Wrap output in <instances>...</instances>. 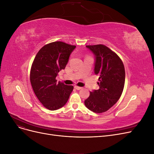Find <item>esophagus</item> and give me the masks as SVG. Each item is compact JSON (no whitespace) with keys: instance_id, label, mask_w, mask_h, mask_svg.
<instances>
[{"instance_id":"esophagus-1","label":"esophagus","mask_w":154,"mask_h":154,"mask_svg":"<svg viewBox=\"0 0 154 154\" xmlns=\"http://www.w3.org/2000/svg\"><path fill=\"white\" fill-rule=\"evenodd\" d=\"M74 88H75L76 90H80L81 88H82V87H78V86H76H76H74Z\"/></svg>"}]
</instances>
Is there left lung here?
<instances>
[{
    "label": "left lung",
    "mask_w": 154,
    "mask_h": 154,
    "mask_svg": "<svg viewBox=\"0 0 154 154\" xmlns=\"http://www.w3.org/2000/svg\"><path fill=\"white\" fill-rule=\"evenodd\" d=\"M86 48L94 55V71L99 76L100 88L90 92L84 103L90 110L102 113L116 104L122 94L125 80L124 65L118 56L104 45Z\"/></svg>",
    "instance_id": "8db88e82"
}]
</instances>
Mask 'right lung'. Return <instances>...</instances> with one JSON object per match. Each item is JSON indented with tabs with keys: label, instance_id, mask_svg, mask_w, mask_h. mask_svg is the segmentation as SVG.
I'll list each match as a JSON object with an SVG mask.
<instances>
[{
	"label": "right lung",
	"instance_id": "right-lung-1",
	"mask_svg": "<svg viewBox=\"0 0 154 154\" xmlns=\"http://www.w3.org/2000/svg\"><path fill=\"white\" fill-rule=\"evenodd\" d=\"M75 45L54 42L44 45L36 54L30 72V82L37 98L50 110L62 108L67 102L72 85L57 82L56 77L66 68Z\"/></svg>",
	"mask_w": 154,
	"mask_h": 154
}]
</instances>
